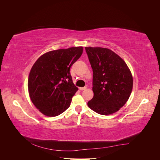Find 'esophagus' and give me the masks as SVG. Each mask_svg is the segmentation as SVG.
<instances>
[{
  "instance_id": "1",
  "label": "esophagus",
  "mask_w": 160,
  "mask_h": 160,
  "mask_svg": "<svg viewBox=\"0 0 160 160\" xmlns=\"http://www.w3.org/2000/svg\"><path fill=\"white\" fill-rule=\"evenodd\" d=\"M79 89L80 90H85L87 89V87H79Z\"/></svg>"
}]
</instances>
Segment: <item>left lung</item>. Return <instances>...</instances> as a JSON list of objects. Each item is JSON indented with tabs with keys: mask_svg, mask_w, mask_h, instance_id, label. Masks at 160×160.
I'll return each mask as SVG.
<instances>
[{
	"mask_svg": "<svg viewBox=\"0 0 160 160\" xmlns=\"http://www.w3.org/2000/svg\"><path fill=\"white\" fill-rule=\"evenodd\" d=\"M93 72V98L87 103L95 112L108 115L118 111L128 101L133 78L125 62L110 49L86 47Z\"/></svg>",
	"mask_w": 160,
	"mask_h": 160,
	"instance_id": "left-lung-1",
	"label": "left lung"
}]
</instances>
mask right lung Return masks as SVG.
<instances>
[{"mask_svg": "<svg viewBox=\"0 0 160 160\" xmlns=\"http://www.w3.org/2000/svg\"><path fill=\"white\" fill-rule=\"evenodd\" d=\"M82 52V47L52 51L41 56L33 65L28 81L29 95L43 115L56 117L70 107L78 90L70 68Z\"/></svg>", "mask_w": 160, "mask_h": 160, "instance_id": "add662e5", "label": "right lung"}]
</instances>
